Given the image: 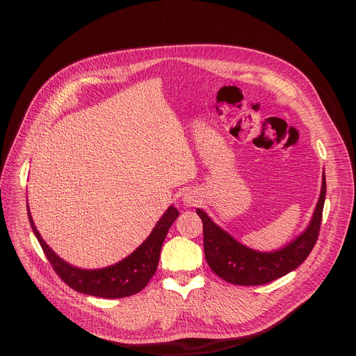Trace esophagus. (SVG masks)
Returning a JSON list of instances; mask_svg holds the SVG:
<instances>
[{
  "instance_id": "34e87169",
  "label": "esophagus",
  "mask_w": 356,
  "mask_h": 356,
  "mask_svg": "<svg viewBox=\"0 0 356 356\" xmlns=\"http://www.w3.org/2000/svg\"><path fill=\"white\" fill-rule=\"evenodd\" d=\"M183 203H184V207H197V204L200 203V196H199V193H196V192H186L184 195H183Z\"/></svg>"
}]
</instances>
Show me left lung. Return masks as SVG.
I'll return each mask as SVG.
<instances>
[{
	"instance_id": "obj_1",
	"label": "left lung",
	"mask_w": 356,
	"mask_h": 356,
	"mask_svg": "<svg viewBox=\"0 0 356 356\" xmlns=\"http://www.w3.org/2000/svg\"><path fill=\"white\" fill-rule=\"evenodd\" d=\"M326 197V177H322V191L309 227L289 245L273 252L255 251L238 242L202 209L196 213L203 223V250L211 270L236 286H261L296 270L309 257L319 236L322 212Z\"/></svg>"
}]
</instances>
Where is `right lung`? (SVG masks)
Wrapping results in <instances>:
<instances>
[{"label": "right lung", "mask_w": 356, "mask_h": 356, "mask_svg": "<svg viewBox=\"0 0 356 356\" xmlns=\"http://www.w3.org/2000/svg\"><path fill=\"white\" fill-rule=\"evenodd\" d=\"M27 212L31 229L37 241L40 242L49 263L51 264L53 270L58 273V275L70 289L88 296L104 298H121L133 296L147 286L149 278L154 275L157 270L160 251L167 231L170 229L173 222L179 216V211L170 207L156 223L152 234L147 236V239L136 251L118 261L114 266L97 270H85L70 266L56 254L46 244L40 232L37 231L29 207Z\"/></svg>", "instance_id": "obj_1"}]
</instances>
